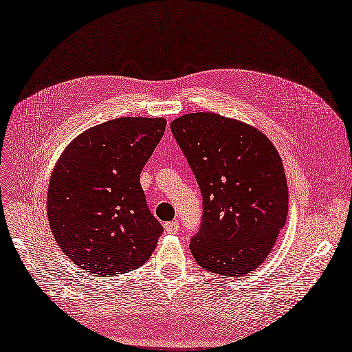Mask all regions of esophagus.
Masks as SVG:
<instances>
[{"label": "esophagus", "instance_id": "esophagus-1", "mask_svg": "<svg viewBox=\"0 0 352 352\" xmlns=\"http://www.w3.org/2000/svg\"><path fill=\"white\" fill-rule=\"evenodd\" d=\"M164 228H165V230L168 232V233H178V230H179V225H178V222H166L165 225H164Z\"/></svg>", "mask_w": 352, "mask_h": 352}]
</instances>
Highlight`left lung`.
<instances>
[{
  "instance_id": "1",
  "label": "left lung",
  "mask_w": 352,
  "mask_h": 352,
  "mask_svg": "<svg viewBox=\"0 0 352 352\" xmlns=\"http://www.w3.org/2000/svg\"><path fill=\"white\" fill-rule=\"evenodd\" d=\"M171 132L203 196L201 225L190 241L194 259L214 274H248L265 261L287 220L277 149L258 129L216 113L181 116Z\"/></svg>"
}]
</instances>
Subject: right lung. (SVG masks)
Instances as JSON below:
<instances>
[{"label": "right lung", "mask_w": 352, "mask_h": 352, "mask_svg": "<svg viewBox=\"0 0 352 352\" xmlns=\"http://www.w3.org/2000/svg\"><path fill=\"white\" fill-rule=\"evenodd\" d=\"M162 117H120L85 130L58 160L47 217L63 254L80 268L116 276L145 264L162 233L140 171L165 132Z\"/></svg>", "instance_id": "right-lung-1"}]
</instances>
